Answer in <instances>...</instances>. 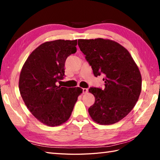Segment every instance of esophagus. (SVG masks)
Returning a JSON list of instances; mask_svg holds the SVG:
<instances>
[{"label":"esophagus","mask_w":160,"mask_h":160,"mask_svg":"<svg viewBox=\"0 0 160 160\" xmlns=\"http://www.w3.org/2000/svg\"><path fill=\"white\" fill-rule=\"evenodd\" d=\"M88 92V89L87 88H83L82 89V93L83 94H87Z\"/></svg>","instance_id":"esophagus-1"}]
</instances>
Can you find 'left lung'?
<instances>
[{
    "label": "left lung",
    "instance_id": "obj_1",
    "mask_svg": "<svg viewBox=\"0 0 160 160\" xmlns=\"http://www.w3.org/2000/svg\"><path fill=\"white\" fill-rule=\"evenodd\" d=\"M80 49L92 66L94 76L104 75V88H90L95 97L89 108L91 118L102 125H111L123 119L138 100L142 78L128 51L109 39H78Z\"/></svg>",
    "mask_w": 160,
    "mask_h": 160
}]
</instances>
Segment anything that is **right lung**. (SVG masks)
Here are the masks:
<instances>
[{
  "label": "right lung",
  "mask_w": 160,
  "mask_h": 160,
  "mask_svg": "<svg viewBox=\"0 0 160 160\" xmlns=\"http://www.w3.org/2000/svg\"><path fill=\"white\" fill-rule=\"evenodd\" d=\"M77 40L47 42L34 49L22 68L19 89L24 102L38 121L48 126L66 122L73 110L80 88L56 85L63 79L65 62L76 52Z\"/></svg>",
  "instance_id": "1"
}]
</instances>
